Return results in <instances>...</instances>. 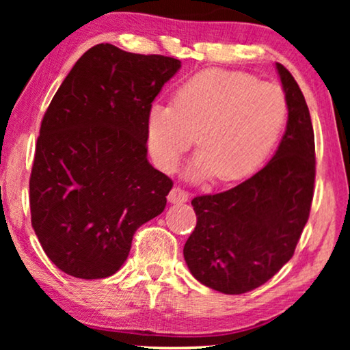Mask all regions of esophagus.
<instances>
[{
  "label": "esophagus",
  "mask_w": 350,
  "mask_h": 350,
  "mask_svg": "<svg viewBox=\"0 0 350 350\" xmlns=\"http://www.w3.org/2000/svg\"><path fill=\"white\" fill-rule=\"evenodd\" d=\"M188 199H189V194L186 193L185 189H181L180 186H175V188L169 193V202L172 204L188 202Z\"/></svg>",
  "instance_id": "obj_1"
}]
</instances>
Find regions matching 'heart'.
<instances>
[{"label": "heart", "instance_id": "obj_1", "mask_svg": "<svg viewBox=\"0 0 350 350\" xmlns=\"http://www.w3.org/2000/svg\"><path fill=\"white\" fill-rule=\"evenodd\" d=\"M286 121L288 102L279 85L243 71L205 70L178 85L174 105H152L146 143L156 165L172 172L198 133L200 150L186 176L236 181L267 159Z\"/></svg>", "mask_w": 350, "mask_h": 350}]
</instances>
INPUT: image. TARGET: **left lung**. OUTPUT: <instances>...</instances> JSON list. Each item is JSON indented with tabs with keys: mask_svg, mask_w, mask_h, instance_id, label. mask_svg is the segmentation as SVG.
Listing matches in <instances>:
<instances>
[{
	"mask_svg": "<svg viewBox=\"0 0 350 350\" xmlns=\"http://www.w3.org/2000/svg\"><path fill=\"white\" fill-rule=\"evenodd\" d=\"M275 66L288 121L274 157L241 185L191 200L198 223L185 243V261L200 284L224 295L258 288L290 261L312 204L315 143L309 108L290 71Z\"/></svg>",
	"mask_w": 350,
	"mask_h": 350,
	"instance_id": "obj_1",
	"label": "left lung"
}]
</instances>
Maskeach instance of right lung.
<instances>
[{
  "label": "right lung",
  "instance_id": "1",
  "mask_svg": "<svg viewBox=\"0 0 350 350\" xmlns=\"http://www.w3.org/2000/svg\"><path fill=\"white\" fill-rule=\"evenodd\" d=\"M180 66L174 57L97 44L46 109L30 175L31 226L68 275H113L137 229L164 212L174 181L146 159V118Z\"/></svg>",
  "mask_w": 350,
  "mask_h": 350
}]
</instances>
